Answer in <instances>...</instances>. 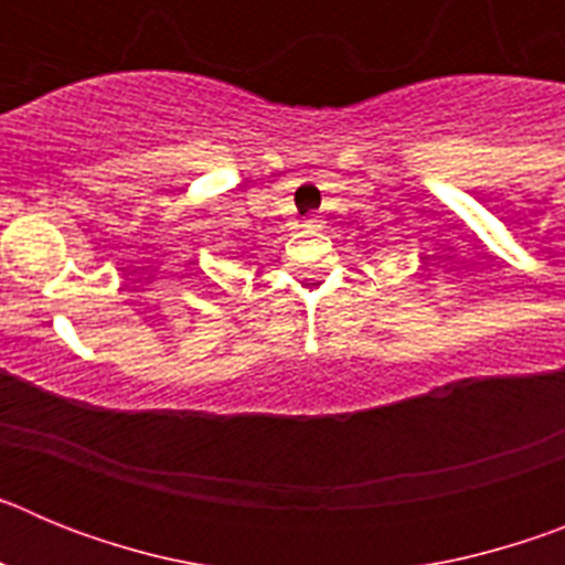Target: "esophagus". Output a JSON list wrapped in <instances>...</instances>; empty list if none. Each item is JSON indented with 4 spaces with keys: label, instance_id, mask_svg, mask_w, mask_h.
Instances as JSON below:
<instances>
[{
    "label": "esophagus",
    "instance_id": "obj_1",
    "mask_svg": "<svg viewBox=\"0 0 565 565\" xmlns=\"http://www.w3.org/2000/svg\"><path fill=\"white\" fill-rule=\"evenodd\" d=\"M322 217H317V214H313V217H306V223H302V226L308 228V232H319V228H322Z\"/></svg>",
    "mask_w": 565,
    "mask_h": 565
}]
</instances>
